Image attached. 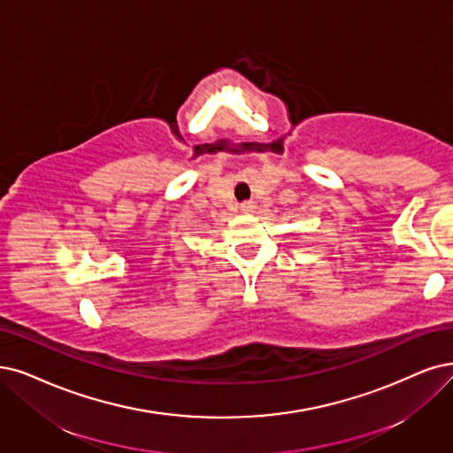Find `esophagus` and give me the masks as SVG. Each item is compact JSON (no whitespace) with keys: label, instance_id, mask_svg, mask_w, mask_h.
Instances as JSON below:
<instances>
[{"label":"esophagus","instance_id":"esophagus-1","mask_svg":"<svg viewBox=\"0 0 453 453\" xmlns=\"http://www.w3.org/2000/svg\"><path fill=\"white\" fill-rule=\"evenodd\" d=\"M254 209H256V205L252 203V201H244V203H241V211H242L244 214L254 212Z\"/></svg>","mask_w":453,"mask_h":453}]
</instances>
